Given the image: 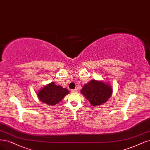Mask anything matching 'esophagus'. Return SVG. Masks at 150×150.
<instances>
[{
  "mask_svg": "<svg viewBox=\"0 0 150 150\" xmlns=\"http://www.w3.org/2000/svg\"><path fill=\"white\" fill-rule=\"evenodd\" d=\"M77 91V89H71V92L72 93H74V92H76Z\"/></svg>",
  "mask_w": 150,
  "mask_h": 150,
  "instance_id": "obj_1",
  "label": "esophagus"
}]
</instances>
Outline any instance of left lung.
<instances>
[{
  "label": "left lung",
  "instance_id": "8db88e82",
  "mask_svg": "<svg viewBox=\"0 0 150 150\" xmlns=\"http://www.w3.org/2000/svg\"><path fill=\"white\" fill-rule=\"evenodd\" d=\"M81 92L92 106H97L108 100L112 94V88L108 83L93 79L83 86Z\"/></svg>",
  "mask_w": 150,
  "mask_h": 150
}]
</instances>
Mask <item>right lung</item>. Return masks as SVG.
Instances as JSON below:
<instances>
[{
    "mask_svg": "<svg viewBox=\"0 0 150 150\" xmlns=\"http://www.w3.org/2000/svg\"><path fill=\"white\" fill-rule=\"evenodd\" d=\"M69 92V91L66 88L57 86L52 82L39 90L37 96L42 102L50 105H54L61 101Z\"/></svg>",
    "mask_w": 150,
    "mask_h": 150,
    "instance_id": "1",
    "label": "right lung"
}]
</instances>
